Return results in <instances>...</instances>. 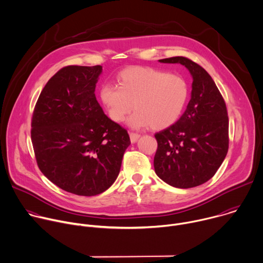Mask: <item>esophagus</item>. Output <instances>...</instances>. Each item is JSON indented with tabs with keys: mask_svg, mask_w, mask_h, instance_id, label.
<instances>
[{
	"mask_svg": "<svg viewBox=\"0 0 263 263\" xmlns=\"http://www.w3.org/2000/svg\"><path fill=\"white\" fill-rule=\"evenodd\" d=\"M129 138H130V141H132L133 143H135V142H137V141H138V139L140 138V134H138V133H134V132H130V133H129Z\"/></svg>",
	"mask_w": 263,
	"mask_h": 263,
	"instance_id": "esophagus-1",
	"label": "esophagus"
}]
</instances>
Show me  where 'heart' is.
<instances>
[{
    "instance_id": "b5f03b06",
    "label": "heart",
    "mask_w": 263,
    "mask_h": 263,
    "mask_svg": "<svg viewBox=\"0 0 263 263\" xmlns=\"http://www.w3.org/2000/svg\"><path fill=\"white\" fill-rule=\"evenodd\" d=\"M118 86L104 84L99 98L109 117L122 122L135 109L128 122L134 127L164 129L181 116L189 98L186 81L178 74L153 67H129L117 78Z\"/></svg>"
}]
</instances>
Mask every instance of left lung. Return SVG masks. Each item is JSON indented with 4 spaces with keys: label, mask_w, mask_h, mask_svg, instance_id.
Returning <instances> with one entry per match:
<instances>
[{
    "label": "left lung",
    "mask_w": 263,
    "mask_h": 263,
    "mask_svg": "<svg viewBox=\"0 0 263 263\" xmlns=\"http://www.w3.org/2000/svg\"><path fill=\"white\" fill-rule=\"evenodd\" d=\"M180 63L193 76L192 97L177 122L154 135L156 175L168 184L189 189L211 179L229 148V118L225 100L212 77L186 57L162 59Z\"/></svg>",
    "instance_id": "left-lung-1"
}]
</instances>
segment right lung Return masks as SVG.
<instances>
[{
	"mask_svg": "<svg viewBox=\"0 0 263 263\" xmlns=\"http://www.w3.org/2000/svg\"><path fill=\"white\" fill-rule=\"evenodd\" d=\"M100 65H69L42 89L32 115L31 139L38 168L62 190L95 196L116 180L127 130L103 113L95 97Z\"/></svg>",
	"mask_w": 263,
	"mask_h": 263,
	"instance_id": "add662e5",
	"label": "right lung"
}]
</instances>
